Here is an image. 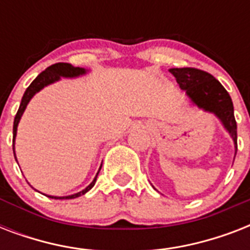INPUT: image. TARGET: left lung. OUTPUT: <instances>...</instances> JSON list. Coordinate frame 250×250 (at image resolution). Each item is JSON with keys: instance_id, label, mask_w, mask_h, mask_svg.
Returning <instances> with one entry per match:
<instances>
[{"instance_id": "1", "label": "left lung", "mask_w": 250, "mask_h": 250, "mask_svg": "<svg viewBox=\"0 0 250 250\" xmlns=\"http://www.w3.org/2000/svg\"><path fill=\"white\" fill-rule=\"evenodd\" d=\"M180 89L186 90L193 105L213 113L231 135L237 150V125L233 115V104L229 92L213 75L198 68H170Z\"/></svg>"}]
</instances>
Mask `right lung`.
<instances>
[{
    "instance_id": "obj_1",
    "label": "right lung",
    "mask_w": 250,
    "mask_h": 250,
    "mask_svg": "<svg viewBox=\"0 0 250 250\" xmlns=\"http://www.w3.org/2000/svg\"><path fill=\"white\" fill-rule=\"evenodd\" d=\"M86 74L85 68L82 67H74L72 64L70 63H56L52 64V66H49L46 70L41 72L40 75H37V78L33 80L32 83L29 84V86L25 89L24 94H23V97H21V106H19V109H18V113L15 115V119H14V127H13V152H14V157H15V148H14V144H15V137H17V129H18V125H19V121H21V115L24 113L25 107L28 105V102L31 101V98L37 93V92H40L44 86L49 85V84H53L58 82L61 78H76V76L84 75ZM15 160H17V157H15ZM101 170V168H100ZM100 172V171H98ZM97 172V175H98ZM97 175L94 176L93 182L90 183L89 186L86 187L85 189H83L82 192H78L75 194H71V196H66V197H57V196H48L50 198H56V200H64V198H76L82 196V194L86 193L88 190L92 189L94 186V183L97 180Z\"/></svg>"
}]
</instances>
